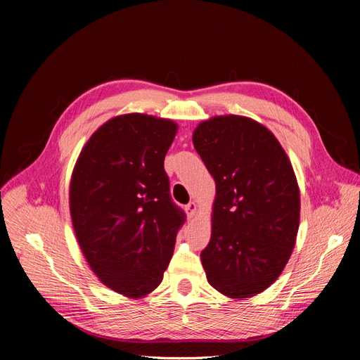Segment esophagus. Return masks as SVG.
Listing matches in <instances>:
<instances>
[{"label":"esophagus","mask_w":360,"mask_h":360,"mask_svg":"<svg viewBox=\"0 0 360 360\" xmlns=\"http://www.w3.org/2000/svg\"><path fill=\"white\" fill-rule=\"evenodd\" d=\"M186 213H188L189 217H193L195 213H197V202L191 201V202L186 205Z\"/></svg>","instance_id":"34e87169"}]
</instances>
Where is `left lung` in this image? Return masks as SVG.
<instances>
[{
  "label": "left lung",
  "mask_w": 360,
  "mask_h": 360,
  "mask_svg": "<svg viewBox=\"0 0 360 360\" xmlns=\"http://www.w3.org/2000/svg\"><path fill=\"white\" fill-rule=\"evenodd\" d=\"M195 150L216 181L212 237L201 263L209 284L243 299L284 270L299 230L300 195L275 135L254 120L214 117L195 129Z\"/></svg>",
  "instance_id": "obj_1"
}]
</instances>
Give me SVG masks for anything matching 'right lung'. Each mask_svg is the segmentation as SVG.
Masks as SVG:
<instances>
[{"instance_id":"obj_1","label":"right lung","mask_w":360,"mask_h":360,"mask_svg":"<svg viewBox=\"0 0 360 360\" xmlns=\"http://www.w3.org/2000/svg\"><path fill=\"white\" fill-rule=\"evenodd\" d=\"M177 124L144 114L99 127L76 162L70 214L91 270L106 287L143 297L163 278L186 214L163 168Z\"/></svg>"}]
</instances>
